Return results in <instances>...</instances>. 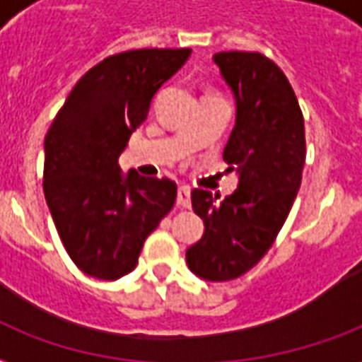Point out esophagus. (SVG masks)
Instances as JSON below:
<instances>
[{"label":"esophagus","instance_id":"obj_1","mask_svg":"<svg viewBox=\"0 0 362 362\" xmlns=\"http://www.w3.org/2000/svg\"><path fill=\"white\" fill-rule=\"evenodd\" d=\"M176 203H178V206H184V209H189V206H192V192H189V187L186 186L178 187V193H176Z\"/></svg>","mask_w":362,"mask_h":362}]
</instances>
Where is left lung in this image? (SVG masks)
Returning <instances> with one entry per match:
<instances>
[{"label": "left lung", "instance_id": "1", "mask_svg": "<svg viewBox=\"0 0 362 362\" xmlns=\"http://www.w3.org/2000/svg\"><path fill=\"white\" fill-rule=\"evenodd\" d=\"M212 59L237 103L223 159L237 170L238 186L223 201L193 189L204 233L187 247L186 261L199 278L227 281L255 267L286 223L303 180L306 141L297 95L272 59L237 50Z\"/></svg>", "mask_w": 362, "mask_h": 362}]
</instances>
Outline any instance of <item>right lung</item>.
<instances>
[{
	"label": "right lung",
	"mask_w": 362,
	"mask_h": 362,
	"mask_svg": "<svg viewBox=\"0 0 362 362\" xmlns=\"http://www.w3.org/2000/svg\"><path fill=\"white\" fill-rule=\"evenodd\" d=\"M192 48H141L93 65L45 136L42 189L73 263L98 280L136 267L142 244L176 201L169 178L122 173L118 158L158 90Z\"/></svg>",
	"instance_id": "add662e5"
}]
</instances>
